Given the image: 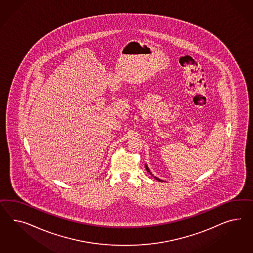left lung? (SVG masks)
I'll list each match as a JSON object with an SVG mask.
<instances>
[{
    "instance_id": "8db88e82",
    "label": "left lung",
    "mask_w": 253,
    "mask_h": 253,
    "mask_svg": "<svg viewBox=\"0 0 253 253\" xmlns=\"http://www.w3.org/2000/svg\"><path fill=\"white\" fill-rule=\"evenodd\" d=\"M145 169H146V170H147V172H149V173H150V174H152V173H151V172H150V169H148V167H147V166H146V165H145ZM155 178H156V179H157V180H158V181H162V180H161V179H159V178H157V177H155Z\"/></svg>"
}]
</instances>
